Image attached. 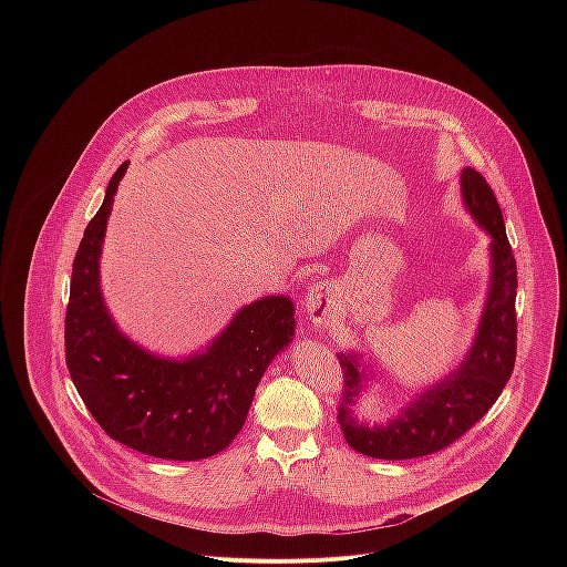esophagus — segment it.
<instances>
[{
  "instance_id": "esophagus-1",
  "label": "esophagus",
  "mask_w": 567,
  "mask_h": 567,
  "mask_svg": "<svg viewBox=\"0 0 567 567\" xmlns=\"http://www.w3.org/2000/svg\"><path fill=\"white\" fill-rule=\"evenodd\" d=\"M303 308L312 323H327L331 317V284L324 279L310 284L306 299H303Z\"/></svg>"
}]
</instances>
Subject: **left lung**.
I'll use <instances>...</instances> for the list:
<instances>
[{"label": "left lung", "mask_w": 567, "mask_h": 567, "mask_svg": "<svg viewBox=\"0 0 567 567\" xmlns=\"http://www.w3.org/2000/svg\"><path fill=\"white\" fill-rule=\"evenodd\" d=\"M463 196L470 212L485 227L493 255L491 292L478 338L456 373L423 393L386 427H364L353 419L351 405L360 395V373L353 355H340L342 395L338 423L347 443L367 456L384 461L419 458L445 450L470 432L506 386L517 355V264L506 238L502 209L485 176L463 169Z\"/></svg>", "instance_id": "left-lung-1"}]
</instances>
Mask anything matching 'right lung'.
Wrapping results in <instances>:
<instances>
[{
	"label": "right lung",
	"mask_w": 567,
	"mask_h": 567,
	"mask_svg": "<svg viewBox=\"0 0 567 567\" xmlns=\"http://www.w3.org/2000/svg\"><path fill=\"white\" fill-rule=\"evenodd\" d=\"M122 163L102 207L89 220L74 257L65 315V362L91 416L122 445L167 461L223 452L243 430L255 389L270 360L295 333L288 297L240 310L207 353L169 362L126 340L104 310L97 259Z\"/></svg>",
	"instance_id": "obj_1"
}]
</instances>
